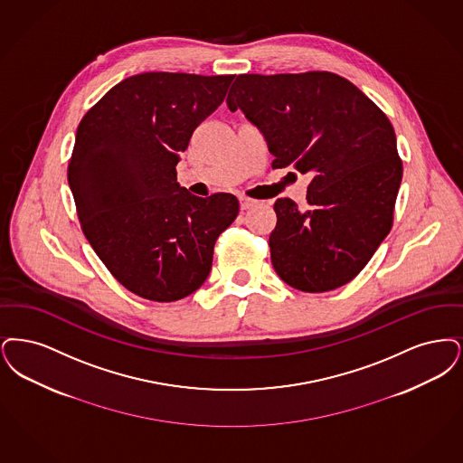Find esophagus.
<instances>
[{
    "mask_svg": "<svg viewBox=\"0 0 463 463\" xmlns=\"http://www.w3.org/2000/svg\"><path fill=\"white\" fill-rule=\"evenodd\" d=\"M239 201H241V211H247V209H250L252 205H256V201H254V199H249V197H245V195L239 197Z\"/></svg>",
    "mask_w": 463,
    "mask_h": 463,
    "instance_id": "1",
    "label": "esophagus"
}]
</instances>
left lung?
<instances>
[{"label":"left lung","mask_w":463,"mask_h":463,"mask_svg":"<svg viewBox=\"0 0 463 463\" xmlns=\"http://www.w3.org/2000/svg\"><path fill=\"white\" fill-rule=\"evenodd\" d=\"M226 103L261 131L273 169L311 176L304 211L290 199L273 205L279 277L302 292L351 282L394 218L402 164L387 116L351 80L325 71L241 74Z\"/></svg>","instance_id":"1"}]
</instances>
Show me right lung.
<instances>
[{
    "mask_svg": "<svg viewBox=\"0 0 463 463\" xmlns=\"http://www.w3.org/2000/svg\"><path fill=\"white\" fill-rule=\"evenodd\" d=\"M235 76L145 72L80 119L67 180L80 228L107 269L143 299L173 302L205 282L214 243L235 222L232 194L195 197L176 164Z\"/></svg>",
    "mask_w": 463,
    "mask_h": 463,
    "instance_id": "1",
    "label": "right lung"
}]
</instances>
